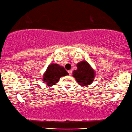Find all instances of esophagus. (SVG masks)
Wrapping results in <instances>:
<instances>
[{"label":"esophagus","instance_id":"esophagus-1","mask_svg":"<svg viewBox=\"0 0 132 132\" xmlns=\"http://www.w3.org/2000/svg\"><path fill=\"white\" fill-rule=\"evenodd\" d=\"M68 73H69V75H71V74H72V70H68Z\"/></svg>","mask_w":132,"mask_h":132}]
</instances>
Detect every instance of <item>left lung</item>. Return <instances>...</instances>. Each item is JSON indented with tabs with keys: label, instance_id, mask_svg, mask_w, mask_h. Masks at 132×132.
I'll return each mask as SVG.
<instances>
[{
	"label": "left lung",
	"instance_id": "obj_1",
	"mask_svg": "<svg viewBox=\"0 0 132 132\" xmlns=\"http://www.w3.org/2000/svg\"><path fill=\"white\" fill-rule=\"evenodd\" d=\"M77 69L73 71V77L81 86L91 84L94 80V72L89 64L86 61H82L77 64Z\"/></svg>",
	"mask_w": 132,
	"mask_h": 132
}]
</instances>
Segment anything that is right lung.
Masks as SVG:
<instances>
[{"label": "right lung", "mask_w": 132, "mask_h": 132, "mask_svg": "<svg viewBox=\"0 0 132 132\" xmlns=\"http://www.w3.org/2000/svg\"><path fill=\"white\" fill-rule=\"evenodd\" d=\"M68 75V72L63 67L56 64H51L47 67L43 76V80L48 86H52L58 82L61 77Z\"/></svg>", "instance_id": "right-lung-1"}]
</instances>
